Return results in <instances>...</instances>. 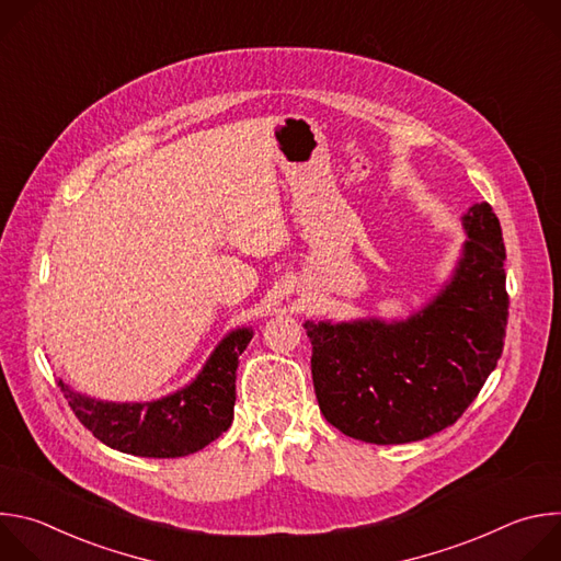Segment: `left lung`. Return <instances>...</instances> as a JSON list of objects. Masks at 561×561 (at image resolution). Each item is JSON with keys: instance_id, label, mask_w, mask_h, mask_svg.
<instances>
[{"instance_id": "obj_1", "label": "left lung", "mask_w": 561, "mask_h": 561, "mask_svg": "<svg viewBox=\"0 0 561 561\" xmlns=\"http://www.w3.org/2000/svg\"><path fill=\"white\" fill-rule=\"evenodd\" d=\"M468 242L450 284L409 322H306L317 404L368 444H407L455 424L502 357L504 237L489 202L463 215Z\"/></svg>"}]
</instances>
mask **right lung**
<instances>
[{"label":"right lung","instance_id":"1","mask_svg":"<svg viewBox=\"0 0 561 561\" xmlns=\"http://www.w3.org/2000/svg\"><path fill=\"white\" fill-rule=\"evenodd\" d=\"M251 337L249 329L230 333L191 386L159 402L111 404L59 386L75 417L106 446L137 457H184L228 431L239 355Z\"/></svg>","mask_w":561,"mask_h":561}]
</instances>
